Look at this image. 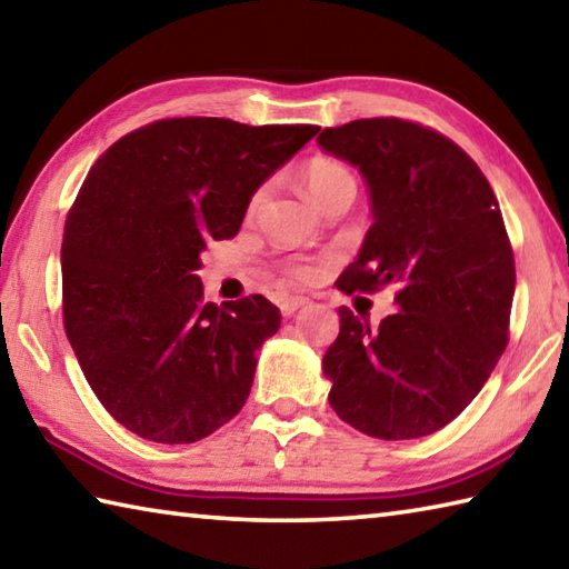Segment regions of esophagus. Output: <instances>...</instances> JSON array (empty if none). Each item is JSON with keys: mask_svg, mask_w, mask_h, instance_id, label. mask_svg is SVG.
Returning <instances> with one entry per match:
<instances>
[{"mask_svg": "<svg viewBox=\"0 0 569 569\" xmlns=\"http://www.w3.org/2000/svg\"><path fill=\"white\" fill-rule=\"evenodd\" d=\"M307 305H309L307 297H289V299H282L280 309H282L284 317H292L295 312H299V309L307 307Z\"/></svg>", "mask_w": 569, "mask_h": 569, "instance_id": "obj_1", "label": "esophagus"}]
</instances>
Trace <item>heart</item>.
Listing matches in <instances>:
<instances>
[{
  "label": "heart",
  "instance_id": "obj_1",
  "mask_svg": "<svg viewBox=\"0 0 569 569\" xmlns=\"http://www.w3.org/2000/svg\"><path fill=\"white\" fill-rule=\"evenodd\" d=\"M305 188L309 192V198L315 202H321L327 196H331V192H337L341 188H353V178L345 166L335 163V160H312L305 170ZM264 196H267V188L257 190L252 198V208L260 206ZM297 277L299 280H309V277H312V270H309V267H299Z\"/></svg>",
  "mask_w": 569,
  "mask_h": 569
}]
</instances>
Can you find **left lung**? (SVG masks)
<instances>
[{"label":"left lung","instance_id":"8db88e82","mask_svg":"<svg viewBox=\"0 0 569 569\" xmlns=\"http://www.w3.org/2000/svg\"><path fill=\"white\" fill-rule=\"evenodd\" d=\"M317 141L359 170L371 200L373 222L339 289L399 287V312L379 329L339 309L321 359L331 409L383 441L436 433L508 345L516 260L498 200L466 151L401 118H361Z\"/></svg>","mask_w":569,"mask_h":569}]
</instances>
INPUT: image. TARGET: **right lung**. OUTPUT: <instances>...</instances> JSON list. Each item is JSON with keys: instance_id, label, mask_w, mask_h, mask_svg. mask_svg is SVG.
Instances as JSON below:
<instances>
[{"instance_id": "obj_1", "label": "right lung", "mask_w": 569, "mask_h": 569, "mask_svg": "<svg viewBox=\"0 0 569 569\" xmlns=\"http://www.w3.org/2000/svg\"><path fill=\"white\" fill-rule=\"evenodd\" d=\"M317 133L168 118L89 170L63 228V327L86 381L131 433L196 443L248 401L280 309L262 295L206 302L200 254L238 234L257 188Z\"/></svg>"}]
</instances>
